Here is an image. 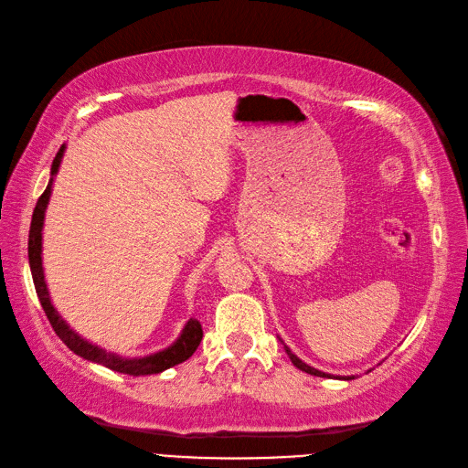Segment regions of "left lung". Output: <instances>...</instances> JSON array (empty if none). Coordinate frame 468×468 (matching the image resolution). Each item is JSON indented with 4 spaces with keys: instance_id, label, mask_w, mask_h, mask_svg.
Segmentation results:
<instances>
[{
    "instance_id": "8db88e82",
    "label": "left lung",
    "mask_w": 468,
    "mask_h": 468,
    "mask_svg": "<svg viewBox=\"0 0 468 468\" xmlns=\"http://www.w3.org/2000/svg\"><path fill=\"white\" fill-rule=\"evenodd\" d=\"M285 349H287L289 357H291V361H292V365L296 367V369H301V371H304V373H308V375H314V377H330V375H325V373H322V371H316V369H313V367H308L306 363H303L299 357L292 356L289 347H285Z\"/></svg>"
}]
</instances>
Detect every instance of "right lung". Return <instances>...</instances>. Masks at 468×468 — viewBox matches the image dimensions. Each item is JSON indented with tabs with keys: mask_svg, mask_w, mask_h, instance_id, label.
<instances>
[{
	"mask_svg": "<svg viewBox=\"0 0 468 468\" xmlns=\"http://www.w3.org/2000/svg\"><path fill=\"white\" fill-rule=\"evenodd\" d=\"M62 154H64V144L60 146L58 154H56V158L52 162V169H50L52 177L48 181L45 193L38 197L37 207L33 210L31 230H29V265H31V273H33V282H35V289H37V294H38V301H40L42 308H45V314H47L48 322L52 324L56 335H58L62 342L76 353V356L103 365L111 371L133 375V377L155 375V373H162V371L169 369V367L187 361L195 353V349L199 347L201 339H203V328L195 318H191L186 324L183 334L179 335V339L172 347H167L160 353H154V356H150V357L124 359V357L117 356V353H111V351L101 349L99 346L90 344L88 339H83L74 330H69V325L62 320V316L56 313L54 306L50 304V296H48V289H47V282H45V273H42V258H40L42 220H45V210H47V205H48V199H50V187H52V181H54V174L58 172V165L62 162Z\"/></svg>",
	"mask_w": 468,
	"mask_h": 468,
	"instance_id": "add662e5",
	"label": "right lung"
}]
</instances>
